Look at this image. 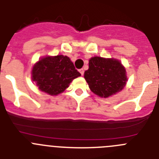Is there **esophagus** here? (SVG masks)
<instances>
[{"label": "esophagus", "instance_id": "obj_1", "mask_svg": "<svg viewBox=\"0 0 159 159\" xmlns=\"http://www.w3.org/2000/svg\"><path fill=\"white\" fill-rule=\"evenodd\" d=\"M79 72H80V74H81V75H83V74H84V70H83V69H80L79 70Z\"/></svg>", "mask_w": 159, "mask_h": 159}]
</instances>
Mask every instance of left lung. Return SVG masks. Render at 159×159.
Instances as JSON below:
<instances>
[{"mask_svg": "<svg viewBox=\"0 0 159 159\" xmlns=\"http://www.w3.org/2000/svg\"><path fill=\"white\" fill-rule=\"evenodd\" d=\"M84 78L91 91L104 98L121 91L128 81L125 68L119 60L97 56L89 59Z\"/></svg>", "mask_w": 159, "mask_h": 159, "instance_id": "8db88e82", "label": "left lung"}]
</instances>
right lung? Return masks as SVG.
<instances>
[{"label":"right lung","instance_id":"obj_1","mask_svg":"<svg viewBox=\"0 0 159 159\" xmlns=\"http://www.w3.org/2000/svg\"><path fill=\"white\" fill-rule=\"evenodd\" d=\"M81 76L69 57L63 55L46 56L39 60L31 70V79L39 89L50 95H58L70 83Z\"/></svg>","mask_w":159,"mask_h":159}]
</instances>
